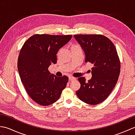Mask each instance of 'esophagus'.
<instances>
[{"label":"esophagus","instance_id":"34e87169","mask_svg":"<svg viewBox=\"0 0 135 135\" xmlns=\"http://www.w3.org/2000/svg\"><path fill=\"white\" fill-rule=\"evenodd\" d=\"M76 78H74V77H73V76H69V80L70 81H74Z\"/></svg>","mask_w":135,"mask_h":135}]
</instances>
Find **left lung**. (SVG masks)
<instances>
[{
  "instance_id": "obj_1",
  "label": "left lung",
  "mask_w": 135,
  "mask_h": 135,
  "mask_svg": "<svg viewBox=\"0 0 135 135\" xmlns=\"http://www.w3.org/2000/svg\"><path fill=\"white\" fill-rule=\"evenodd\" d=\"M85 54V62L93 65L91 78L85 77L78 81L81 88L76 91L78 98L88 104L96 105L107 98L115 86L121 70L119 57L115 46L102 35H75Z\"/></svg>"
}]
</instances>
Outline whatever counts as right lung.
<instances>
[{"label": "right lung", "instance_id": "add662e5", "mask_svg": "<svg viewBox=\"0 0 135 135\" xmlns=\"http://www.w3.org/2000/svg\"><path fill=\"white\" fill-rule=\"evenodd\" d=\"M72 36L36 34L22 46L17 62L19 75L28 95L37 104L49 105L55 103L67 86V76L57 77L48 68L57 62V52Z\"/></svg>", "mask_w": 135, "mask_h": 135}]
</instances>
